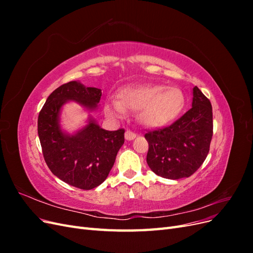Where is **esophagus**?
<instances>
[{
    "mask_svg": "<svg viewBox=\"0 0 253 253\" xmlns=\"http://www.w3.org/2000/svg\"><path fill=\"white\" fill-rule=\"evenodd\" d=\"M125 137H126V140L131 141V140H133V139L136 138V134L133 133V132H131V131H126V134H125Z\"/></svg>",
    "mask_w": 253,
    "mask_h": 253,
    "instance_id": "obj_1",
    "label": "esophagus"
}]
</instances>
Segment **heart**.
I'll list each match as a JSON object with an SVG mask.
<instances>
[{"label":"heart","mask_w":253,"mask_h":253,"mask_svg":"<svg viewBox=\"0 0 253 253\" xmlns=\"http://www.w3.org/2000/svg\"><path fill=\"white\" fill-rule=\"evenodd\" d=\"M185 105L186 96L180 88L165 84H142L122 88L119 99L110 97L104 112L112 119L125 118L127 111L137 112L142 126L157 128L173 122Z\"/></svg>","instance_id":"b5f03b06"}]
</instances>
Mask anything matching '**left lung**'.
<instances>
[{"label":"left lung","mask_w":253,"mask_h":253,"mask_svg":"<svg viewBox=\"0 0 253 253\" xmlns=\"http://www.w3.org/2000/svg\"><path fill=\"white\" fill-rule=\"evenodd\" d=\"M192 108L170 126L144 135L149 142L147 163L164 178L189 177L208 155L213 134L212 106L201 89H192Z\"/></svg>","instance_id":"obj_1"}]
</instances>
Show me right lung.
Wrapping results in <instances>:
<instances>
[{
    "mask_svg": "<svg viewBox=\"0 0 253 253\" xmlns=\"http://www.w3.org/2000/svg\"><path fill=\"white\" fill-rule=\"evenodd\" d=\"M101 89L71 81L46 99L38 118L42 152L49 170L73 187L90 190L106 179L125 143V129L106 131L91 113L99 108ZM68 102L79 104L90 114L87 125L73 133L60 126V112Z\"/></svg>",
    "mask_w": 253,
    "mask_h": 253,
    "instance_id": "obj_1",
    "label": "right lung"
}]
</instances>
